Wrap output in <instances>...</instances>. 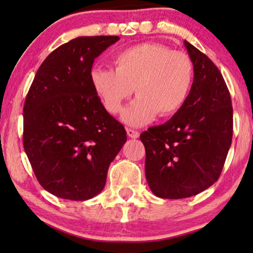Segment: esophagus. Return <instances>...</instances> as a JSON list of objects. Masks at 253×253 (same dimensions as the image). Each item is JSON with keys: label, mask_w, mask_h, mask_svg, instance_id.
<instances>
[{"label": "esophagus", "mask_w": 253, "mask_h": 253, "mask_svg": "<svg viewBox=\"0 0 253 253\" xmlns=\"http://www.w3.org/2000/svg\"><path fill=\"white\" fill-rule=\"evenodd\" d=\"M127 135L131 138H137L138 136H140V133H138V131L135 130V129H130V128H127Z\"/></svg>", "instance_id": "1"}]
</instances>
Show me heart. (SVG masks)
Masks as SVG:
<instances>
[{
    "mask_svg": "<svg viewBox=\"0 0 253 253\" xmlns=\"http://www.w3.org/2000/svg\"><path fill=\"white\" fill-rule=\"evenodd\" d=\"M113 70L96 67L91 84L106 111L117 115L133 95L138 97L124 111L130 126H143L169 118L182 109L194 83V64L186 52L158 43H142L120 51L112 59Z\"/></svg>",
    "mask_w": 253,
    "mask_h": 253,
    "instance_id": "b5f03b06",
    "label": "heart"
}]
</instances>
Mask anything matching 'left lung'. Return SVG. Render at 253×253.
Segmentation results:
<instances>
[{
  "label": "left lung",
  "mask_w": 253,
  "mask_h": 253,
  "mask_svg": "<svg viewBox=\"0 0 253 253\" xmlns=\"http://www.w3.org/2000/svg\"><path fill=\"white\" fill-rule=\"evenodd\" d=\"M194 64L187 102L165 124L140 135L145 177L154 195L195 196L219 179L233 138V106L225 80L211 59L186 40Z\"/></svg>",
  "instance_id": "obj_1"
}]
</instances>
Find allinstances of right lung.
<instances>
[{
	"instance_id": "add662e5",
	"label": "right lung",
	"mask_w": 253,
	"mask_h": 253,
	"mask_svg": "<svg viewBox=\"0 0 253 253\" xmlns=\"http://www.w3.org/2000/svg\"><path fill=\"white\" fill-rule=\"evenodd\" d=\"M120 40L79 37L39 67L24 104V149L42 187L57 197L87 201L103 190L126 130L91 84L94 59Z\"/></svg>"
}]
</instances>
